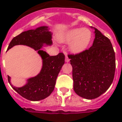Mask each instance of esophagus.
<instances>
[{
    "label": "esophagus",
    "instance_id": "34e87169",
    "mask_svg": "<svg viewBox=\"0 0 122 122\" xmlns=\"http://www.w3.org/2000/svg\"><path fill=\"white\" fill-rule=\"evenodd\" d=\"M65 61H66V63H68L69 61H70V59H69L68 57V56H67L66 54V57H65Z\"/></svg>",
    "mask_w": 122,
    "mask_h": 122
}]
</instances>
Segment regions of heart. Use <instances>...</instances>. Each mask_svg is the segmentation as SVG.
<instances>
[{"label": "heart", "instance_id": "1", "mask_svg": "<svg viewBox=\"0 0 122 122\" xmlns=\"http://www.w3.org/2000/svg\"><path fill=\"white\" fill-rule=\"evenodd\" d=\"M92 39V33L87 28H74L61 33L58 36V41L62 43H70V49L78 53L85 51Z\"/></svg>", "mask_w": 122, "mask_h": 122}]
</instances>
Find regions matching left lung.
<instances>
[{
	"mask_svg": "<svg viewBox=\"0 0 122 122\" xmlns=\"http://www.w3.org/2000/svg\"><path fill=\"white\" fill-rule=\"evenodd\" d=\"M93 28L92 46L80 53L68 55L73 68L74 91L87 99L97 98L109 89L116 67L115 54L110 39Z\"/></svg>",
	"mask_w": 122,
	"mask_h": 122,
	"instance_id": "left-lung-1",
	"label": "left lung"
}]
</instances>
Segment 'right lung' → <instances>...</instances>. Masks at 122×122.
<instances>
[{
	"instance_id": "1",
	"label": "right lung",
	"mask_w": 122,
	"mask_h": 122,
	"mask_svg": "<svg viewBox=\"0 0 122 122\" xmlns=\"http://www.w3.org/2000/svg\"><path fill=\"white\" fill-rule=\"evenodd\" d=\"M47 26H41L35 30L23 31L14 37L9 45L7 51L16 45H25L33 48L42 59V68L37 76L28 79L26 85L16 87L11 85L10 76H7L9 83L12 89L28 100L37 101L46 98L54 89L56 81L65 63V56L63 53L50 56L46 51L41 49L44 45L51 46L52 33L48 31Z\"/></svg>"
}]
</instances>
